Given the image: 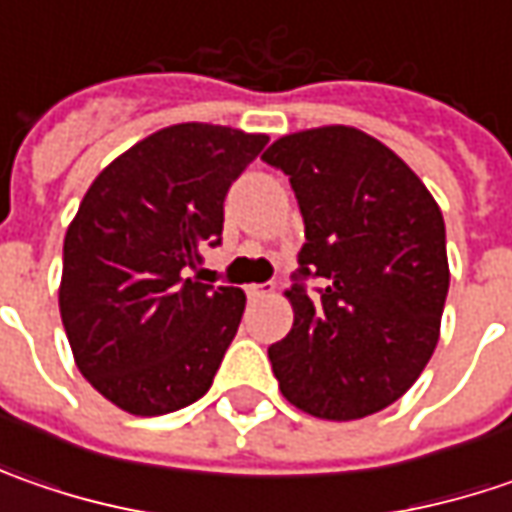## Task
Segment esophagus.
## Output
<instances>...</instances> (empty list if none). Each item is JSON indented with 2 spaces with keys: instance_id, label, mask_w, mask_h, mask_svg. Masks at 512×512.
Wrapping results in <instances>:
<instances>
[{
  "instance_id": "esophagus-1",
  "label": "esophagus",
  "mask_w": 512,
  "mask_h": 512,
  "mask_svg": "<svg viewBox=\"0 0 512 512\" xmlns=\"http://www.w3.org/2000/svg\"><path fill=\"white\" fill-rule=\"evenodd\" d=\"M273 290H276L273 285H247V299H253V302H256V299H265Z\"/></svg>"
}]
</instances>
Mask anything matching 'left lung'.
Masks as SVG:
<instances>
[{
  "instance_id": "obj_1",
  "label": "left lung",
  "mask_w": 512,
  "mask_h": 512,
  "mask_svg": "<svg viewBox=\"0 0 512 512\" xmlns=\"http://www.w3.org/2000/svg\"><path fill=\"white\" fill-rule=\"evenodd\" d=\"M305 219L287 299L293 327L267 356L290 404L350 422L402 399L430 362L450 287L444 219L422 179L362 130L330 125L265 150Z\"/></svg>"
}]
</instances>
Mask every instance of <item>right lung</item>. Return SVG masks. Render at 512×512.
Returning <instances> with one entry per match:
<instances>
[{
    "mask_svg": "<svg viewBox=\"0 0 512 512\" xmlns=\"http://www.w3.org/2000/svg\"><path fill=\"white\" fill-rule=\"evenodd\" d=\"M265 133L187 122L96 176L70 222L59 310L76 367L108 402L162 416L202 399L233 342L245 293L193 276L222 245L225 196Z\"/></svg>",
    "mask_w": 512,
    "mask_h": 512,
    "instance_id": "1",
    "label": "right lung"
}]
</instances>
